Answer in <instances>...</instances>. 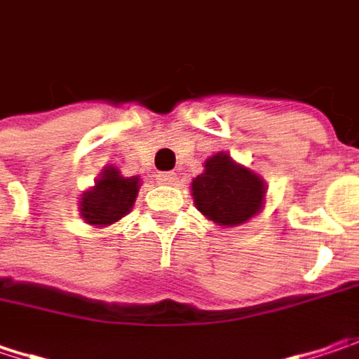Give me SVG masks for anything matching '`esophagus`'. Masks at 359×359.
<instances>
[{
    "label": "esophagus",
    "mask_w": 359,
    "mask_h": 359,
    "mask_svg": "<svg viewBox=\"0 0 359 359\" xmlns=\"http://www.w3.org/2000/svg\"><path fill=\"white\" fill-rule=\"evenodd\" d=\"M157 182L159 184H171V182H175V173L173 171H161V173H157Z\"/></svg>",
    "instance_id": "34e87169"
}]
</instances>
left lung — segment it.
<instances>
[{
    "instance_id": "1",
    "label": "left lung",
    "mask_w": 359,
    "mask_h": 359,
    "mask_svg": "<svg viewBox=\"0 0 359 359\" xmlns=\"http://www.w3.org/2000/svg\"><path fill=\"white\" fill-rule=\"evenodd\" d=\"M196 208L220 228L246 224L266 200V184L257 171L236 163L230 153L210 155L204 171L191 180Z\"/></svg>"
}]
</instances>
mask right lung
I'll return each mask as SVG.
<instances>
[{"label":"right lung","mask_w":359,"mask_h":359,"mask_svg":"<svg viewBox=\"0 0 359 359\" xmlns=\"http://www.w3.org/2000/svg\"><path fill=\"white\" fill-rule=\"evenodd\" d=\"M141 188V177H125L115 165H107L95 180V186L84 189L79 212L88 226L104 228L125 218L133 208Z\"/></svg>","instance_id":"add662e5"}]
</instances>
